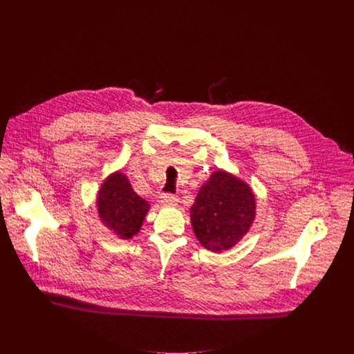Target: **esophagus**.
I'll return each instance as SVG.
<instances>
[{"label":"esophagus","mask_w":354,"mask_h":354,"mask_svg":"<svg viewBox=\"0 0 354 354\" xmlns=\"http://www.w3.org/2000/svg\"><path fill=\"white\" fill-rule=\"evenodd\" d=\"M160 201L162 206H175L178 203V196L175 194H169V193H165V194H161L160 196Z\"/></svg>","instance_id":"1"}]
</instances>
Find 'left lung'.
<instances>
[{
  "mask_svg": "<svg viewBox=\"0 0 354 354\" xmlns=\"http://www.w3.org/2000/svg\"><path fill=\"white\" fill-rule=\"evenodd\" d=\"M255 210V194L249 185L232 174L216 171L200 187L190 209V221L201 245L212 252H223L249 231Z\"/></svg>",
  "mask_w": 354,
  "mask_h": 354,
  "instance_id": "1",
  "label": "left lung"
}]
</instances>
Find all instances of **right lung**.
<instances>
[{"instance_id":"add662e5","label":"right lung","mask_w":354,"mask_h":354,"mask_svg":"<svg viewBox=\"0 0 354 354\" xmlns=\"http://www.w3.org/2000/svg\"><path fill=\"white\" fill-rule=\"evenodd\" d=\"M97 214L102 224L120 239H130L140 232L149 210V203L131 187L127 176L118 171L109 175L96 197Z\"/></svg>"}]
</instances>
